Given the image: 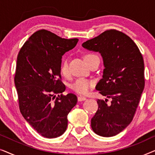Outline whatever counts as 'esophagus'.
<instances>
[{"label":"esophagus","mask_w":155,"mask_h":155,"mask_svg":"<svg viewBox=\"0 0 155 155\" xmlns=\"http://www.w3.org/2000/svg\"><path fill=\"white\" fill-rule=\"evenodd\" d=\"M86 97H82V96H80V97H78V100L79 101H84V100H86Z\"/></svg>","instance_id":"1"}]
</instances>
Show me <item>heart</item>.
Returning a JSON list of instances; mask_svg holds the SVG:
<instances>
[{
	"label": "heart",
	"instance_id": "1",
	"mask_svg": "<svg viewBox=\"0 0 155 155\" xmlns=\"http://www.w3.org/2000/svg\"><path fill=\"white\" fill-rule=\"evenodd\" d=\"M94 57L96 55L92 54H87L84 56V60L87 63ZM60 72L63 77H68L70 75V71L68 67V59L63 58L60 65ZM94 86V82L92 80L86 79L84 78H78L71 85V88L74 92L80 94H86L91 88Z\"/></svg>",
	"mask_w": 155,
	"mask_h": 155
}]
</instances>
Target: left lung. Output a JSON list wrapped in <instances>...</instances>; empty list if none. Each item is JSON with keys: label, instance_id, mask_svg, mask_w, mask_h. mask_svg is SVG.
<instances>
[{"label": "left lung", "instance_id": "8db88e82", "mask_svg": "<svg viewBox=\"0 0 155 155\" xmlns=\"http://www.w3.org/2000/svg\"><path fill=\"white\" fill-rule=\"evenodd\" d=\"M82 46L101 54L104 69L96 90L112 99L110 104L108 99L97 100L91 127L101 136H114L130 124L138 106L145 87L143 56L135 42L116 29L104 31Z\"/></svg>", "mask_w": 155, "mask_h": 155}]
</instances>
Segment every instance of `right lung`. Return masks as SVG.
<instances>
[{
	"mask_svg": "<svg viewBox=\"0 0 155 155\" xmlns=\"http://www.w3.org/2000/svg\"><path fill=\"white\" fill-rule=\"evenodd\" d=\"M78 39L61 38L41 29L23 44L17 58L15 84L20 111L31 126L47 138L63 134L68 114L77 104L75 94L63 95L60 65L62 56ZM55 94H58L55 98Z\"/></svg>",
	"mask_w": 155,
	"mask_h": 155,
	"instance_id": "obj_1",
	"label": "right lung"
}]
</instances>
